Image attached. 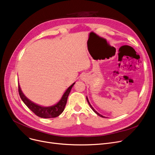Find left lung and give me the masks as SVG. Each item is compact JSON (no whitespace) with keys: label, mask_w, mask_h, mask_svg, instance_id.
Wrapping results in <instances>:
<instances>
[{"label":"left lung","mask_w":155,"mask_h":155,"mask_svg":"<svg viewBox=\"0 0 155 155\" xmlns=\"http://www.w3.org/2000/svg\"><path fill=\"white\" fill-rule=\"evenodd\" d=\"M86 99H87V102H88V103H89V106H91V108H92V110H93V111H94V112H95V113H96L97 114V115H99V117H103V118H104V117H103V115H101V114H99V113H97V111H96L95 110H94V107H92V106H91V104H90V103H89V101L88 98H87V97H86Z\"/></svg>","instance_id":"obj_1"}]
</instances>
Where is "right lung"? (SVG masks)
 I'll return each instance as SVG.
<instances>
[{
	"mask_svg": "<svg viewBox=\"0 0 155 155\" xmlns=\"http://www.w3.org/2000/svg\"><path fill=\"white\" fill-rule=\"evenodd\" d=\"M75 84V82L73 83L71 86H70L67 89V90L65 91V92L63 95L61 99H60V101L57 104L49 107L40 106L31 101L30 99H28L24 95V94L21 91V88H20L19 85H18V91L19 96L21 97L23 103L31 111L34 113L37 116L44 118H55L61 115L64 111L68 95L71 91L72 87Z\"/></svg>",
	"mask_w": 155,
	"mask_h": 155,
	"instance_id": "right-lung-1",
	"label": "right lung"
}]
</instances>
